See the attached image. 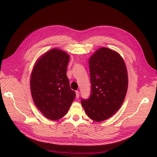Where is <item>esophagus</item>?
<instances>
[{
	"label": "esophagus",
	"mask_w": 157,
	"mask_h": 157,
	"mask_svg": "<svg viewBox=\"0 0 157 157\" xmlns=\"http://www.w3.org/2000/svg\"><path fill=\"white\" fill-rule=\"evenodd\" d=\"M76 98H79V91H76Z\"/></svg>",
	"instance_id": "esophagus-1"
}]
</instances>
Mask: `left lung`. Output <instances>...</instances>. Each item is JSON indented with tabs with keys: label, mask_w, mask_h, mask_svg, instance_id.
Segmentation results:
<instances>
[{
	"label": "left lung",
	"mask_w": 157,
	"mask_h": 157,
	"mask_svg": "<svg viewBox=\"0 0 157 157\" xmlns=\"http://www.w3.org/2000/svg\"><path fill=\"white\" fill-rule=\"evenodd\" d=\"M91 92L81 104L89 118L102 121L111 117L122 105L128 88V74L122 57L107 48L90 58Z\"/></svg>",
	"instance_id": "8db88e82"
}]
</instances>
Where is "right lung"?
Masks as SVG:
<instances>
[{
	"label": "right lung",
	"instance_id": "obj_1",
	"mask_svg": "<svg viewBox=\"0 0 157 157\" xmlns=\"http://www.w3.org/2000/svg\"><path fill=\"white\" fill-rule=\"evenodd\" d=\"M69 55L52 49L36 63L30 78L33 101L47 118L56 120L67 113L76 97L67 76Z\"/></svg>",
	"mask_w": 157,
	"mask_h": 157
}]
</instances>
